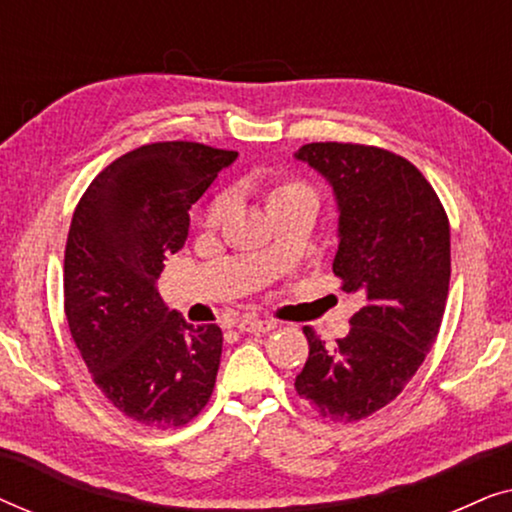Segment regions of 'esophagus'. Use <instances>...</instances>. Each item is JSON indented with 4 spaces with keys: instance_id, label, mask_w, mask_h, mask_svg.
Segmentation results:
<instances>
[{
    "instance_id": "obj_1",
    "label": "esophagus",
    "mask_w": 512,
    "mask_h": 512,
    "mask_svg": "<svg viewBox=\"0 0 512 512\" xmlns=\"http://www.w3.org/2000/svg\"><path fill=\"white\" fill-rule=\"evenodd\" d=\"M242 333H268L272 328H277V321L272 319H256V317H244L237 324Z\"/></svg>"
}]
</instances>
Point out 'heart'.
<instances>
[{"mask_svg":"<svg viewBox=\"0 0 512 512\" xmlns=\"http://www.w3.org/2000/svg\"><path fill=\"white\" fill-rule=\"evenodd\" d=\"M300 195H312V198H317V195H314V191L305 184V181H298V179L279 181V184L272 186V191H270V209L275 207V205H279V202L300 198ZM228 202H230L228 195H219V198H214L212 205L207 207V214H205L207 223L219 221L221 216H223V212H226V209H228Z\"/></svg>","mask_w":512,"mask_h":512,"instance_id":"1","label":"heart"}]
</instances>
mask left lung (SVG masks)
Here are the masks:
<instances>
[{
  "instance_id": "obj_1",
  "label": "left lung",
  "mask_w": 512,
  "mask_h": 512,
  "mask_svg": "<svg viewBox=\"0 0 512 512\" xmlns=\"http://www.w3.org/2000/svg\"><path fill=\"white\" fill-rule=\"evenodd\" d=\"M298 160L331 181L340 209L333 261L342 291L366 305L349 333L310 345L296 377L298 396L331 422H359L401 394L438 338L450 291V221L410 160L380 146L312 142Z\"/></svg>"
}]
</instances>
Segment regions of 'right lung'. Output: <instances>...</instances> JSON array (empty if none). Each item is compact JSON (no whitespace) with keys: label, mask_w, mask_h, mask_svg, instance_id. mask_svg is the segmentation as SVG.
<instances>
[{"label":"right lung","mask_w":512,"mask_h":512,"mask_svg":"<svg viewBox=\"0 0 512 512\" xmlns=\"http://www.w3.org/2000/svg\"><path fill=\"white\" fill-rule=\"evenodd\" d=\"M237 151L144 144L104 167L74 209L65 317L95 387L132 422L179 429L209 403L223 333L191 326L156 289L188 235V209Z\"/></svg>","instance_id":"add662e5"}]
</instances>
